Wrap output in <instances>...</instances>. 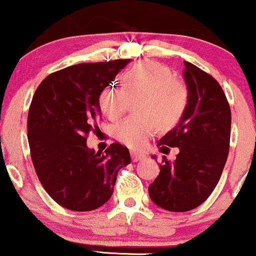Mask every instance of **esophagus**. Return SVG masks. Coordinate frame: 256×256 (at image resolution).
<instances>
[{
  "mask_svg": "<svg viewBox=\"0 0 256 256\" xmlns=\"http://www.w3.org/2000/svg\"><path fill=\"white\" fill-rule=\"evenodd\" d=\"M146 158V154L138 153V152H131V159L132 162H138V160H142Z\"/></svg>",
  "mask_w": 256,
  "mask_h": 256,
  "instance_id": "esophagus-1",
  "label": "esophagus"
}]
</instances>
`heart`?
Here are the masks:
<instances>
[{"label":"heart","instance_id":"heart-1","mask_svg":"<svg viewBox=\"0 0 256 256\" xmlns=\"http://www.w3.org/2000/svg\"><path fill=\"white\" fill-rule=\"evenodd\" d=\"M137 115L124 119L114 128L118 141L130 148H142L156 126L169 128L180 122L187 108L188 88L172 78L168 66L142 62L122 76V88L106 86L98 94V106L109 120L119 119L134 100Z\"/></svg>","mask_w":256,"mask_h":256}]
</instances>
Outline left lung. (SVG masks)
Instances as JSON below:
<instances>
[{
    "label": "left lung",
    "mask_w": 256,
    "mask_h": 256,
    "mask_svg": "<svg viewBox=\"0 0 256 256\" xmlns=\"http://www.w3.org/2000/svg\"><path fill=\"white\" fill-rule=\"evenodd\" d=\"M184 78L187 108L158 142L160 150L169 146L180 153L172 162L162 156L158 178L148 187L154 204L175 212H190L212 194L226 164L231 136V109L218 81L190 62H184Z\"/></svg>",
    "instance_id": "left-lung-1"
}]
</instances>
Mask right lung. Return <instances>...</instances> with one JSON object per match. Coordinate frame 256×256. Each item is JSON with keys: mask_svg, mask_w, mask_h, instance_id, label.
Masks as SVG:
<instances>
[{"mask_svg": "<svg viewBox=\"0 0 256 256\" xmlns=\"http://www.w3.org/2000/svg\"><path fill=\"white\" fill-rule=\"evenodd\" d=\"M128 62L68 66L50 74L34 94L28 115L32 164L46 192L66 209L102 206L113 194L119 170L131 162L120 143H112L104 153L86 146L100 118L98 94Z\"/></svg>", "mask_w": 256, "mask_h": 256, "instance_id": "add662e5", "label": "right lung"}]
</instances>
